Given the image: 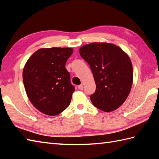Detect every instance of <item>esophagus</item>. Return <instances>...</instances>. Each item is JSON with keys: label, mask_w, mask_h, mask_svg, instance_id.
I'll list each match as a JSON object with an SVG mask.
<instances>
[{"label": "esophagus", "mask_w": 159, "mask_h": 159, "mask_svg": "<svg viewBox=\"0 0 159 159\" xmlns=\"http://www.w3.org/2000/svg\"><path fill=\"white\" fill-rule=\"evenodd\" d=\"M78 88H79L80 90H82L83 89V84H81V85H79V86H78Z\"/></svg>", "instance_id": "obj_1"}]
</instances>
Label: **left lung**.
I'll list each match as a JSON object with an SVG mask.
<instances>
[{
	"mask_svg": "<svg viewBox=\"0 0 159 159\" xmlns=\"http://www.w3.org/2000/svg\"><path fill=\"white\" fill-rule=\"evenodd\" d=\"M88 63L96 85L90 96L94 107L104 112L118 109L129 95L133 85L131 61L120 47L108 43H92L79 49Z\"/></svg>",
	"mask_w": 159,
	"mask_h": 159,
	"instance_id": "obj_1",
	"label": "left lung"
}]
</instances>
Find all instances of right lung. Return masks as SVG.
Here are the masks:
<instances>
[{
  "label": "right lung",
  "mask_w": 159,
  "mask_h": 159,
  "mask_svg": "<svg viewBox=\"0 0 159 159\" xmlns=\"http://www.w3.org/2000/svg\"><path fill=\"white\" fill-rule=\"evenodd\" d=\"M72 52L71 48H41L33 54L23 69L28 98L37 109L48 116H57L70 104L75 89L66 63Z\"/></svg>",
  "instance_id": "right-lung-1"
}]
</instances>
